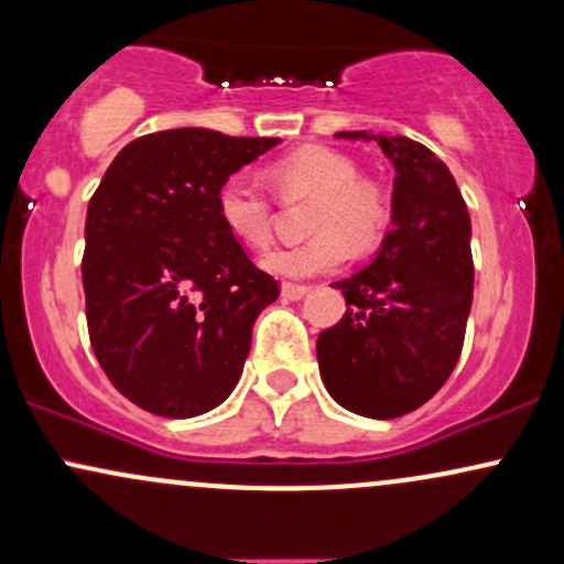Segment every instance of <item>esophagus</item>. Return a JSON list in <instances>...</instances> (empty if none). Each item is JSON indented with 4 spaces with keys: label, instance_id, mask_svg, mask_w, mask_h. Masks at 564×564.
<instances>
[{
    "label": "esophagus",
    "instance_id": "obj_1",
    "mask_svg": "<svg viewBox=\"0 0 564 564\" xmlns=\"http://www.w3.org/2000/svg\"><path fill=\"white\" fill-rule=\"evenodd\" d=\"M281 294H283V300L296 302V300H302L304 294H307V286H302V283H283Z\"/></svg>",
    "mask_w": 564,
    "mask_h": 564
}]
</instances>
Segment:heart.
Returning a JSON list of instances; mask_svg holds the SVG:
<instances>
[{"label":"heart","instance_id":"obj_1","mask_svg":"<svg viewBox=\"0 0 564 564\" xmlns=\"http://www.w3.org/2000/svg\"><path fill=\"white\" fill-rule=\"evenodd\" d=\"M270 183L283 200L313 198L304 243L275 246L262 268L281 278H313L339 270L349 254H368L384 241L394 219V193L384 180L360 172L349 153L328 145H304L275 159ZM217 217L232 238L264 246L273 236L275 206L249 172H232L217 187Z\"/></svg>","mask_w":564,"mask_h":564}]
</instances>
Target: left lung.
Instances as JSON below:
<instances>
[{
	"label": "left lung",
	"instance_id": "obj_1",
	"mask_svg": "<svg viewBox=\"0 0 564 564\" xmlns=\"http://www.w3.org/2000/svg\"><path fill=\"white\" fill-rule=\"evenodd\" d=\"M371 138L398 172L392 230L377 260L334 283L347 313L321 332L318 366L326 390L347 411L394 419L424 405L456 368L475 262L469 212L448 166L422 142Z\"/></svg>",
	"mask_w": 564,
	"mask_h": 564
}]
</instances>
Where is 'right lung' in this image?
<instances>
[{"label":"right lung","instance_id":"1","mask_svg":"<svg viewBox=\"0 0 564 564\" xmlns=\"http://www.w3.org/2000/svg\"><path fill=\"white\" fill-rule=\"evenodd\" d=\"M278 142L198 127L142 134L89 198V341L111 384L142 411L198 416L241 379L251 326L278 300V281L225 230L215 196Z\"/></svg>","mask_w":564,"mask_h":564}]
</instances>
